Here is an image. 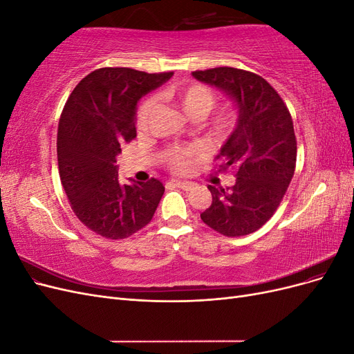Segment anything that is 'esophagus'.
Masks as SVG:
<instances>
[{
  "label": "esophagus",
  "mask_w": 354,
  "mask_h": 354,
  "mask_svg": "<svg viewBox=\"0 0 354 354\" xmlns=\"http://www.w3.org/2000/svg\"><path fill=\"white\" fill-rule=\"evenodd\" d=\"M174 185L183 190H190L195 186V183H192V181H174Z\"/></svg>",
  "instance_id": "1"
}]
</instances>
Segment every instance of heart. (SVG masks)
I'll return each mask as SVG.
<instances>
[{
  "label": "heart",
  "instance_id": "obj_1",
  "mask_svg": "<svg viewBox=\"0 0 354 354\" xmlns=\"http://www.w3.org/2000/svg\"><path fill=\"white\" fill-rule=\"evenodd\" d=\"M164 97L171 103H174L192 121H201L203 118H207L217 103L216 93L209 87H207V85L199 82H192L181 85V87L169 88L164 93ZM155 99H146L140 104V108H138L136 116V125L137 130L140 133L147 130V125L155 111ZM234 121H236L234 113L230 111H224L217 113L216 116H212L207 125L212 134L223 136L232 130ZM190 156L192 152L189 149H173V151L168 152L167 159L168 164L176 171H186L190 164Z\"/></svg>",
  "mask_w": 354,
  "mask_h": 354
}]
</instances>
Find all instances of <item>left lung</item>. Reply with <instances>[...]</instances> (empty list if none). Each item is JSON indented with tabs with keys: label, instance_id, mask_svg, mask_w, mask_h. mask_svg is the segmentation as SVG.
<instances>
[{
	"label": "left lung",
	"instance_id": "8db88e82",
	"mask_svg": "<svg viewBox=\"0 0 354 354\" xmlns=\"http://www.w3.org/2000/svg\"><path fill=\"white\" fill-rule=\"evenodd\" d=\"M226 93L238 108V122L220 149V168L234 169L232 189L208 186L212 203L202 221L224 236H243L269 221L291 183L297 140L291 113L281 95L260 75L236 68L192 72Z\"/></svg>",
	"mask_w": 354,
	"mask_h": 354
}]
</instances>
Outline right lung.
<instances>
[{"mask_svg":"<svg viewBox=\"0 0 354 354\" xmlns=\"http://www.w3.org/2000/svg\"><path fill=\"white\" fill-rule=\"evenodd\" d=\"M174 72L102 68L82 78L63 108L57 160L77 217L108 239H125L152 220L165 187L159 180L122 185L116 156L136 138L137 103Z\"/></svg>","mask_w":354,"mask_h":354,"instance_id":"right-lung-1","label":"right lung"}]
</instances>
